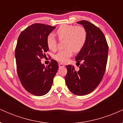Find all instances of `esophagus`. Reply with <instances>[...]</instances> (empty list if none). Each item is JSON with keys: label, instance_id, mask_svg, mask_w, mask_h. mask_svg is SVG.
I'll use <instances>...</instances> for the list:
<instances>
[{"label": "esophagus", "instance_id": "1", "mask_svg": "<svg viewBox=\"0 0 123 123\" xmlns=\"http://www.w3.org/2000/svg\"><path fill=\"white\" fill-rule=\"evenodd\" d=\"M64 66H65V65L63 64H62V63H59V68H63Z\"/></svg>", "mask_w": 123, "mask_h": 123}]
</instances>
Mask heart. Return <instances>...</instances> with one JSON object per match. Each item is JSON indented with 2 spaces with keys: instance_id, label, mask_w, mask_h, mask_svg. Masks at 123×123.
<instances>
[{
  "instance_id": "heart-1",
  "label": "heart",
  "mask_w": 123,
  "mask_h": 123,
  "mask_svg": "<svg viewBox=\"0 0 123 123\" xmlns=\"http://www.w3.org/2000/svg\"><path fill=\"white\" fill-rule=\"evenodd\" d=\"M60 40H66V49L60 51L54 56V58L62 63H66L72 56L73 51L78 53L85 46L87 40V32L82 26L73 25H61L57 31ZM47 44L50 50H57L58 42L53 34H50L47 39Z\"/></svg>"
}]
</instances>
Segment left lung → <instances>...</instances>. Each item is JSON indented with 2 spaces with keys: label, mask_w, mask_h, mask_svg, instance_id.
<instances>
[{
  "label": "left lung",
  "mask_w": 123,
  "mask_h": 123,
  "mask_svg": "<svg viewBox=\"0 0 123 123\" xmlns=\"http://www.w3.org/2000/svg\"><path fill=\"white\" fill-rule=\"evenodd\" d=\"M87 32V40L82 50L76 57L79 69L74 66H66L68 72L65 81L69 90L74 95L90 94L98 87L105 74L108 56V45L102 31L87 21H80Z\"/></svg>",
  "instance_id": "8db88e82"
}]
</instances>
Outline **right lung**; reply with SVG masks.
I'll return each instance as SVG.
<instances>
[{
  "label": "right lung",
  "instance_id": "add662e5",
  "mask_svg": "<svg viewBox=\"0 0 123 123\" xmlns=\"http://www.w3.org/2000/svg\"><path fill=\"white\" fill-rule=\"evenodd\" d=\"M55 28L33 24L22 31L18 38L15 50L17 74L24 88L34 95L42 96L49 92L58 69L54 60L46 67L41 63L49 51L47 37Z\"/></svg>",
  "mask_w": 123,
  "mask_h": 123
}]
</instances>
